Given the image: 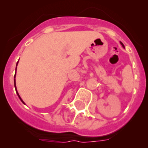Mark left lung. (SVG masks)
I'll use <instances>...</instances> for the list:
<instances>
[{
  "mask_svg": "<svg viewBox=\"0 0 148 148\" xmlns=\"http://www.w3.org/2000/svg\"><path fill=\"white\" fill-rule=\"evenodd\" d=\"M120 44H121V45H122V46H123V47H124V48H125V46H124V44H122V42H120Z\"/></svg>",
  "mask_w": 148,
  "mask_h": 148,
  "instance_id": "obj_1",
  "label": "left lung"
}]
</instances>
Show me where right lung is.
I'll return each mask as SVG.
<instances>
[{
	"label": "right lung",
	"instance_id": "1",
	"mask_svg": "<svg viewBox=\"0 0 148 148\" xmlns=\"http://www.w3.org/2000/svg\"><path fill=\"white\" fill-rule=\"evenodd\" d=\"M18 62H17V64H16V74H15V75H14V86H15V89H16V94H17L18 97H19V99H21V102H23V104H25V102H23V100H22V99H21V97H20V95H19V94L18 93V91H17V89H16V68H17V65H18Z\"/></svg>",
	"mask_w": 148,
	"mask_h": 148
}]
</instances>
